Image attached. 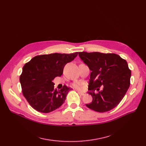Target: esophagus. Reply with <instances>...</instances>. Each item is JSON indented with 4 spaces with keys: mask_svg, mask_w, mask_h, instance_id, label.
<instances>
[{
    "mask_svg": "<svg viewBox=\"0 0 146 146\" xmlns=\"http://www.w3.org/2000/svg\"><path fill=\"white\" fill-rule=\"evenodd\" d=\"M78 93L80 95H82V96H85L86 95V93H85V92H79Z\"/></svg>",
    "mask_w": 146,
    "mask_h": 146,
    "instance_id": "1",
    "label": "esophagus"
}]
</instances>
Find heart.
Segmentation results:
<instances>
[{"mask_svg": "<svg viewBox=\"0 0 146 146\" xmlns=\"http://www.w3.org/2000/svg\"><path fill=\"white\" fill-rule=\"evenodd\" d=\"M83 85H84V83L83 82H74L72 84V87L76 89L80 90L82 89Z\"/></svg>", "mask_w": 146, "mask_h": 146, "instance_id": "b5f03b06", "label": "heart"}]
</instances>
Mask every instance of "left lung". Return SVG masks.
I'll use <instances>...</instances> for the list:
<instances>
[{"mask_svg": "<svg viewBox=\"0 0 146 146\" xmlns=\"http://www.w3.org/2000/svg\"><path fill=\"white\" fill-rule=\"evenodd\" d=\"M79 56L91 70L88 94L93 99L86 106L99 112L112 110L123 99L130 85L131 73L126 60L114 53L83 51ZM101 86L103 90L99 91ZM96 90L97 94L94 92Z\"/></svg>", "mask_w": 146, "mask_h": 146, "instance_id": "left-lung-1", "label": "left lung"}]
</instances>
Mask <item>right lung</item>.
<instances>
[{
	"label": "right lung",
	"instance_id": "right-lung-1",
	"mask_svg": "<svg viewBox=\"0 0 146 146\" xmlns=\"http://www.w3.org/2000/svg\"><path fill=\"white\" fill-rule=\"evenodd\" d=\"M78 54L56 52L36 56L25 64L19 78L22 92L34 110L48 113L64 104L71 88L64 85L57 90L52 80L63 74L65 65L73 61Z\"/></svg>",
	"mask_w": 146,
	"mask_h": 146
}]
</instances>
